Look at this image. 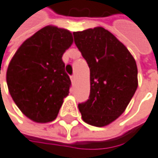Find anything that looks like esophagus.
<instances>
[{
  "label": "esophagus",
  "instance_id": "obj_1",
  "mask_svg": "<svg viewBox=\"0 0 158 158\" xmlns=\"http://www.w3.org/2000/svg\"><path fill=\"white\" fill-rule=\"evenodd\" d=\"M70 80H72L73 83H74V81H75V75H72V76H70Z\"/></svg>",
  "mask_w": 158,
  "mask_h": 158
}]
</instances>
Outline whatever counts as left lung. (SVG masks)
<instances>
[{"label": "left lung", "mask_w": 158, "mask_h": 158, "mask_svg": "<svg viewBox=\"0 0 158 158\" xmlns=\"http://www.w3.org/2000/svg\"><path fill=\"white\" fill-rule=\"evenodd\" d=\"M74 43L90 70L89 100L78 105L83 121L106 126L125 110L138 88V68L127 48L102 27L74 32Z\"/></svg>", "instance_id": "1"}]
</instances>
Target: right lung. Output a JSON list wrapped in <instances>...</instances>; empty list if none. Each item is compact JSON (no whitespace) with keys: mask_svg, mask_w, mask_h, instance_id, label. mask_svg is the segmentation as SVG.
<instances>
[{"mask_svg":"<svg viewBox=\"0 0 158 158\" xmlns=\"http://www.w3.org/2000/svg\"><path fill=\"white\" fill-rule=\"evenodd\" d=\"M69 31L46 26L23 42L6 73L9 93L20 111L36 123L56 118L72 82L62 56L73 44Z\"/></svg>","mask_w":158,"mask_h":158,"instance_id":"right-lung-1","label":"right lung"}]
</instances>
